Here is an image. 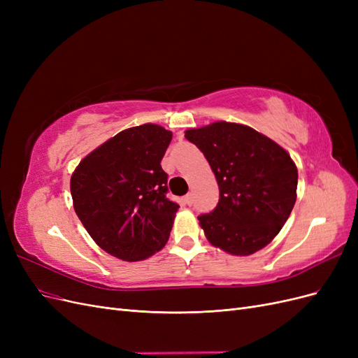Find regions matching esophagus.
<instances>
[{
  "label": "esophagus",
  "instance_id": "esophagus-1",
  "mask_svg": "<svg viewBox=\"0 0 358 358\" xmlns=\"http://www.w3.org/2000/svg\"><path fill=\"white\" fill-rule=\"evenodd\" d=\"M183 201H185V204L191 206L192 204V194H187V196L183 197Z\"/></svg>",
  "mask_w": 358,
  "mask_h": 358
}]
</instances>
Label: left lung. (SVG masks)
<instances>
[{"label":"left lung","mask_w":358,"mask_h":358,"mask_svg":"<svg viewBox=\"0 0 358 358\" xmlns=\"http://www.w3.org/2000/svg\"><path fill=\"white\" fill-rule=\"evenodd\" d=\"M185 137L208 159L220 187L218 206L199 216L206 239L231 255L272 242L297 199L299 173L287 150L254 128L213 122Z\"/></svg>","instance_id":"left-lung-1"}]
</instances>
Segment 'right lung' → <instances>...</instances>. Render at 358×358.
<instances>
[{"label":"right lung","instance_id":"right-lung-1","mask_svg":"<svg viewBox=\"0 0 358 358\" xmlns=\"http://www.w3.org/2000/svg\"><path fill=\"white\" fill-rule=\"evenodd\" d=\"M171 136L157 124L127 128L74 169L73 208L107 254L133 263L167 243L179 209L166 197L167 173L161 167Z\"/></svg>","mask_w":358,"mask_h":358}]
</instances>
